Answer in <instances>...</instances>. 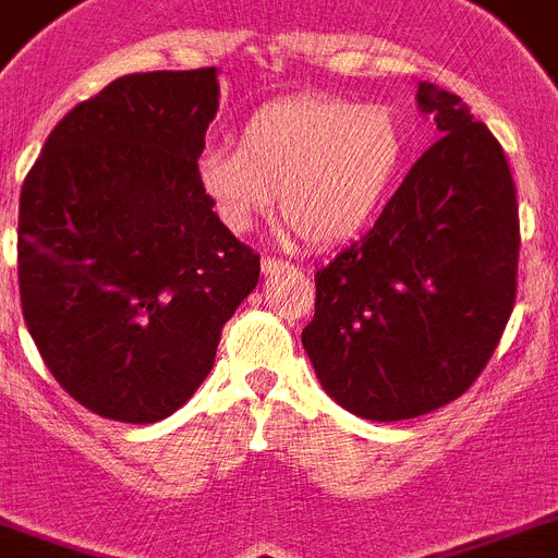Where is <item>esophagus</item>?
<instances>
[{
	"label": "esophagus",
	"mask_w": 558,
	"mask_h": 558,
	"mask_svg": "<svg viewBox=\"0 0 558 558\" xmlns=\"http://www.w3.org/2000/svg\"><path fill=\"white\" fill-rule=\"evenodd\" d=\"M287 260H280V257H269L266 255L264 260H260V271H264L266 278H269V275H278V271H283L287 269Z\"/></svg>",
	"instance_id": "obj_1"
}]
</instances>
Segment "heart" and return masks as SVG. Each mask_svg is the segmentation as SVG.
I'll list each match as a JSON object with an SVG mask.
<instances>
[{
    "label": "heart",
    "instance_id": "b5f03b06",
    "mask_svg": "<svg viewBox=\"0 0 558 558\" xmlns=\"http://www.w3.org/2000/svg\"><path fill=\"white\" fill-rule=\"evenodd\" d=\"M409 156V128L386 105L292 96L257 107L238 147L213 144L195 161V184L232 232L275 207L315 246L354 238L383 209Z\"/></svg>",
    "mask_w": 558,
    "mask_h": 558
}]
</instances>
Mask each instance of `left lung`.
<instances>
[{"label": "left lung", "mask_w": 558, "mask_h": 558, "mask_svg": "<svg viewBox=\"0 0 558 558\" xmlns=\"http://www.w3.org/2000/svg\"><path fill=\"white\" fill-rule=\"evenodd\" d=\"M439 138L366 235L315 275L301 340L326 395L395 423L480 377L517 301L519 209L505 153L460 96L420 82Z\"/></svg>", "instance_id": "obj_1"}]
</instances>
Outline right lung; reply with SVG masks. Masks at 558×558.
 I'll list each match as a JSON object with an SVG mask.
<instances>
[{"instance_id": "obj_1", "label": "right lung", "mask_w": 558, "mask_h": 558, "mask_svg": "<svg viewBox=\"0 0 558 558\" xmlns=\"http://www.w3.org/2000/svg\"><path fill=\"white\" fill-rule=\"evenodd\" d=\"M218 70L110 82L53 128L19 198V294L56 383L93 414L158 423L215 363L260 257L213 213L195 161Z\"/></svg>"}]
</instances>
